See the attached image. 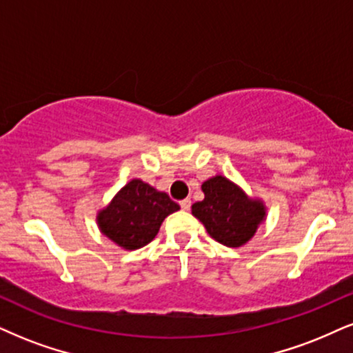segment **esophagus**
<instances>
[{"instance_id": "obj_1", "label": "esophagus", "mask_w": 353, "mask_h": 353, "mask_svg": "<svg viewBox=\"0 0 353 353\" xmlns=\"http://www.w3.org/2000/svg\"><path fill=\"white\" fill-rule=\"evenodd\" d=\"M180 206H181V210L188 211V210H190V206H191V199H190V198L181 199V201H180Z\"/></svg>"}]
</instances>
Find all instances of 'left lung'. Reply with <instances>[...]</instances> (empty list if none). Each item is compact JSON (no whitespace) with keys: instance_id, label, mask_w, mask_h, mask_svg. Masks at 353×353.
Here are the masks:
<instances>
[{"instance_id":"obj_1","label":"left lung","mask_w":353,"mask_h":353,"mask_svg":"<svg viewBox=\"0 0 353 353\" xmlns=\"http://www.w3.org/2000/svg\"><path fill=\"white\" fill-rule=\"evenodd\" d=\"M201 190L204 199L194 203L191 212L204 224L208 234L228 247H241L249 242L267 214L265 204L247 196L223 175L204 181Z\"/></svg>"}]
</instances>
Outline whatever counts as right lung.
<instances>
[{
	"label": "right lung",
	"mask_w": 353,
	"mask_h": 353,
	"mask_svg": "<svg viewBox=\"0 0 353 353\" xmlns=\"http://www.w3.org/2000/svg\"><path fill=\"white\" fill-rule=\"evenodd\" d=\"M180 210L167 193L142 180H130L98 212L99 230L125 250H136L154 241L163 219Z\"/></svg>",
	"instance_id": "right-lung-1"
}]
</instances>
